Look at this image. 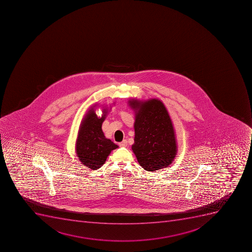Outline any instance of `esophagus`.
Masks as SVG:
<instances>
[{
    "mask_svg": "<svg viewBox=\"0 0 252 252\" xmlns=\"http://www.w3.org/2000/svg\"><path fill=\"white\" fill-rule=\"evenodd\" d=\"M127 145V141L126 140H123L122 142L120 143L119 145L121 147H126Z\"/></svg>",
    "mask_w": 252,
    "mask_h": 252,
    "instance_id": "34e87169",
    "label": "esophagus"
}]
</instances>
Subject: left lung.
<instances>
[{"mask_svg": "<svg viewBox=\"0 0 252 252\" xmlns=\"http://www.w3.org/2000/svg\"><path fill=\"white\" fill-rule=\"evenodd\" d=\"M128 103L136 113L131 149L140 166L151 172L169 166L177 147L173 123L164 103L158 98H132Z\"/></svg>", "mask_w": 252, "mask_h": 252, "instance_id": "1", "label": "left lung"}]
</instances>
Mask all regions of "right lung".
<instances>
[{"label":"right lung","mask_w":252,"mask_h":252,"mask_svg":"<svg viewBox=\"0 0 252 252\" xmlns=\"http://www.w3.org/2000/svg\"><path fill=\"white\" fill-rule=\"evenodd\" d=\"M94 107L82 121L75 145L77 157L80 162L93 170L101 168L111 152L118 148V145L105 137L102 130L107 109H103V116L98 117Z\"/></svg>","instance_id":"add662e5"}]
</instances>
